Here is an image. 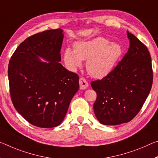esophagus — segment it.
<instances>
[{
    "mask_svg": "<svg viewBox=\"0 0 158 158\" xmlns=\"http://www.w3.org/2000/svg\"><path fill=\"white\" fill-rule=\"evenodd\" d=\"M79 85H80V89L84 90V89H86L87 87L89 86V83L84 78L81 77V78L79 79Z\"/></svg>",
    "mask_w": 158,
    "mask_h": 158,
    "instance_id": "34e87169",
    "label": "esophagus"
}]
</instances>
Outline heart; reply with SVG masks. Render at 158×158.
Returning <instances> with one entry per match:
<instances>
[{
    "label": "heart",
    "mask_w": 158,
    "mask_h": 158,
    "mask_svg": "<svg viewBox=\"0 0 158 158\" xmlns=\"http://www.w3.org/2000/svg\"><path fill=\"white\" fill-rule=\"evenodd\" d=\"M74 50L67 48L64 61L70 69L75 70L87 60L86 69L91 77L101 79L114 69L122 57L123 48L117 43H111L103 37H96L89 41H77Z\"/></svg>",
    "instance_id": "b5f03b06"
}]
</instances>
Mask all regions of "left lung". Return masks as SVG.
<instances>
[{"instance_id":"left-lung-1","label":"left lung","mask_w":158,"mask_h":158,"mask_svg":"<svg viewBox=\"0 0 158 158\" xmlns=\"http://www.w3.org/2000/svg\"><path fill=\"white\" fill-rule=\"evenodd\" d=\"M129 48L115 68L101 80L91 81L96 92L94 110L105 125L127 123L141 110L151 91V57L147 47L127 31Z\"/></svg>"}]
</instances>
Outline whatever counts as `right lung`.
Segmentation results:
<instances>
[{
  "instance_id": "add662e5",
  "label": "right lung",
  "mask_w": 158,
  "mask_h": 158,
  "mask_svg": "<svg viewBox=\"0 0 158 158\" xmlns=\"http://www.w3.org/2000/svg\"><path fill=\"white\" fill-rule=\"evenodd\" d=\"M63 38L61 29L32 35L17 48L8 64L15 108L30 124L41 128L61 124L79 87L78 75L60 63Z\"/></svg>"
}]
</instances>
